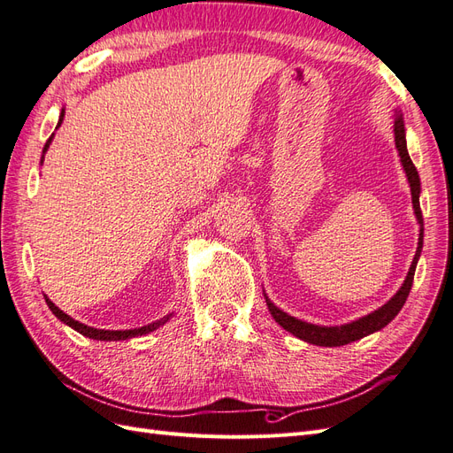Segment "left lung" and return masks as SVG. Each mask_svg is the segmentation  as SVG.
<instances>
[{
  "instance_id": "8db88e82",
  "label": "left lung",
  "mask_w": 453,
  "mask_h": 453,
  "mask_svg": "<svg viewBox=\"0 0 453 453\" xmlns=\"http://www.w3.org/2000/svg\"><path fill=\"white\" fill-rule=\"evenodd\" d=\"M393 132H395V147H396V150H399L401 164L404 168L406 180L410 183V193H412L414 213H416V219L419 223V238H418V250H416L414 260H412V265H410V270L406 273L404 283L401 285V289L396 291L386 304L380 306L372 313L365 315V318H359V319H355L351 323H344V325L325 326V325H313V323H308V321H303V319H296V318H293V315L280 310L265 293L268 311L272 313V318L276 319V323L281 325L287 333H291L293 336L308 342V344L323 346V348H338V346L351 344V342H355V340H361L368 334L381 331V328L389 325L396 318V313L403 310L406 298L410 295V289H412L416 266H418V260H419V255H421V250H423V215H421V208H419L421 183H419L418 170H416L414 162H412V158H410L408 149H406L404 119H403V113L396 111V109H395Z\"/></svg>"
}]
</instances>
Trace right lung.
<instances>
[{"instance_id":"right-lung-1","label":"right lung","mask_w":453,"mask_h":453,"mask_svg":"<svg viewBox=\"0 0 453 453\" xmlns=\"http://www.w3.org/2000/svg\"><path fill=\"white\" fill-rule=\"evenodd\" d=\"M64 113H65V109H62V111H60V119H58V125H57V128H60V125H62ZM52 138H54V134L50 135V138H49V140H47V143H45V147H43V155H41V164H43V160H45V153H47V149H49V145H50ZM45 300H47V306L50 308V311H52L54 315H57V318H58L62 323H65L67 326H72L73 331L81 333V334L87 336V338H92V340H102V342H117V340H128V338H134V336H143V334H149V333L157 331V328H158L160 325H164V323H166V321L172 318V313H168V315H164L162 319H158V321H155V323L143 325V326H138V328H128V331H105V328H94V326H88V325H85V323H79V321H75L73 318H70V315L64 313L57 304H52V300H49L47 296H45Z\"/></svg>"}]
</instances>
